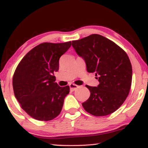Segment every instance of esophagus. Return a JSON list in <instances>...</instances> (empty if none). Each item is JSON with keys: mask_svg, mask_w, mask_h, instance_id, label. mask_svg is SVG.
<instances>
[{"mask_svg": "<svg viewBox=\"0 0 148 148\" xmlns=\"http://www.w3.org/2000/svg\"><path fill=\"white\" fill-rule=\"evenodd\" d=\"M69 87H70V89H71V91H74L75 90L77 89L78 88L79 86H77L76 84H71L69 85Z\"/></svg>", "mask_w": 148, "mask_h": 148, "instance_id": "34e87169", "label": "esophagus"}]
</instances>
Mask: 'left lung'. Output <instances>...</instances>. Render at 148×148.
<instances>
[{"label": "left lung", "mask_w": 148, "mask_h": 148, "mask_svg": "<svg viewBox=\"0 0 148 148\" xmlns=\"http://www.w3.org/2000/svg\"><path fill=\"white\" fill-rule=\"evenodd\" d=\"M72 46L86 63L87 71L95 73L97 87L86 86L91 92L82 103L95 116L113 113L126 100L132 82V65L123 49L110 40L93 34L72 42Z\"/></svg>", "instance_id": "left-lung-1"}]
</instances>
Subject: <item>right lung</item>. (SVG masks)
I'll list each match as a JSON object with an SVG mask.
<instances>
[{
    "label": "right lung",
    "mask_w": 148,
    "mask_h": 148,
    "mask_svg": "<svg viewBox=\"0 0 148 148\" xmlns=\"http://www.w3.org/2000/svg\"><path fill=\"white\" fill-rule=\"evenodd\" d=\"M71 46V41L40 44L28 52L17 65L12 81L14 95L32 118L50 121L61 113L70 87L59 86L53 74L59 71L60 57Z\"/></svg>",
    "instance_id": "1"
}]
</instances>
